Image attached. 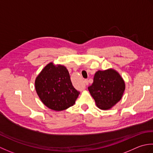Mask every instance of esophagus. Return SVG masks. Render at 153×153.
<instances>
[{"mask_svg": "<svg viewBox=\"0 0 153 153\" xmlns=\"http://www.w3.org/2000/svg\"><path fill=\"white\" fill-rule=\"evenodd\" d=\"M84 83H85V85H88V80H85L84 81Z\"/></svg>", "mask_w": 153, "mask_h": 153, "instance_id": "esophagus-1", "label": "esophagus"}]
</instances>
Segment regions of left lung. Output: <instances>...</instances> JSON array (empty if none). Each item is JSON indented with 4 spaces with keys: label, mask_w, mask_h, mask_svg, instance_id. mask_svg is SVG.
<instances>
[{
    "label": "left lung",
    "mask_w": 153,
    "mask_h": 153,
    "mask_svg": "<svg viewBox=\"0 0 153 153\" xmlns=\"http://www.w3.org/2000/svg\"><path fill=\"white\" fill-rule=\"evenodd\" d=\"M88 90L97 107L108 110L120 101L126 89V84L120 73L114 68L98 71Z\"/></svg>",
    "instance_id": "obj_1"
}]
</instances>
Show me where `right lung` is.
<instances>
[{"instance_id":"add662e5","label":"right lung","mask_w":153,"mask_h":153,"mask_svg":"<svg viewBox=\"0 0 153 153\" xmlns=\"http://www.w3.org/2000/svg\"><path fill=\"white\" fill-rule=\"evenodd\" d=\"M35 88L43 104L55 111L73 106L80 94L73 86L67 68L53 62L47 65L37 76Z\"/></svg>"}]
</instances>
